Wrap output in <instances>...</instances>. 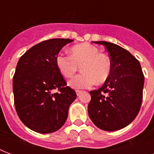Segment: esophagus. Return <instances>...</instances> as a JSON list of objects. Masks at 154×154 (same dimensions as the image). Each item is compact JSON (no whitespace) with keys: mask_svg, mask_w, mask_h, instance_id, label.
I'll list each match as a JSON object with an SVG mask.
<instances>
[{"mask_svg":"<svg viewBox=\"0 0 154 154\" xmlns=\"http://www.w3.org/2000/svg\"><path fill=\"white\" fill-rule=\"evenodd\" d=\"M76 93H77V96H80V94H82V90H76Z\"/></svg>","mask_w":154,"mask_h":154,"instance_id":"obj_1","label":"esophagus"}]
</instances>
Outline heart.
Segmentation results:
<instances>
[{"instance_id":"heart-1","label":"heart","mask_w":154,"mask_h":154,"mask_svg":"<svg viewBox=\"0 0 154 154\" xmlns=\"http://www.w3.org/2000/svg\"><path fill=\"white\" fill-rule=\"evenodd\" d=\"M71 55L60 53L57 57L56 63L60 72L69 78L81 67L82 73L75 76L69 82L74 89H85L105 82L109 77L112 65L107 56L100 53L99 49L88 43H82L70 49Z\"/></svg>"}]
</instances>
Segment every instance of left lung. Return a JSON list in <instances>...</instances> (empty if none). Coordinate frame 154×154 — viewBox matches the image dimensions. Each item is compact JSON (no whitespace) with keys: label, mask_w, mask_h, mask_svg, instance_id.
Wrapping results in <instances>:
<instances>
[{"label":"left lung","mask_w":154,"mask_h":154,"mask_svg":"<svg viewBox=\"0 0 154 154\" xmlns=\"http://www.w3.org/2000/svg\"><path fill=\"white\" fill-rule=\"evenodd\" d=\"M94 42L105 46L112 69L101 88L89 92L88 112L99 129L116 131L130 124L138 114L145 78L140 62L126 49L110 42Z\"/></svg>","instance_id":"8db88e82"}]
</instances>
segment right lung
Segmentation results:
<instances>
[{"label":"right lung","mask_w":154,"mask_h":154,"mask_svg":"<svg viewBox=\"0 0 154 154\" xmlns=\"http://www.w3.org/2000/svg\"><path fill=\"white\" fill-rule=\"evenodd\" d=\"M73 40L55 38L42 42L19 59L13 79L14 105L25 125L40 134L60 129L69 108L77 97L58 69L60 50ZM57 89V93H53Z\"/></svg>","instance_id":"right-lung-1"}]
</instances>
